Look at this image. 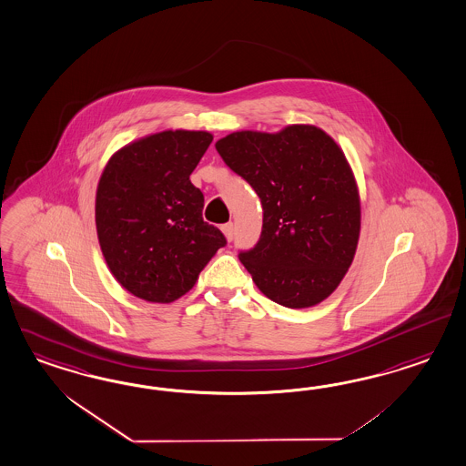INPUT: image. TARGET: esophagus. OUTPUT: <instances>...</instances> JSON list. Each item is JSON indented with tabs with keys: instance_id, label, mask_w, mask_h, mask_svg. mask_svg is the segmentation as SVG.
<instances>
[{
	"instance_id": "1",
	"label": "esophagus",
	"mask_w": 466,
	"mask_h": 466,
	"mask_svg": "<svg viewBox=\"0 0 466 466\" xmlns=\"http://www.w3.org/2000/svg\"><path fill=\"white\" fill-rule=\"evenodd\" d=\"M221 229H223V233H225V237H227L228 241H231L233 237H235V227H233V223H227V225H223Z\"/></svg>"
}]
</instances>
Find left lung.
<instances>
[{"mask_svg": "<svg viewBox=\"0 0 466 466\" xmlns=\"http://www.w3.org/2000/svg\"><path fill=\"white\" fill-rule=\"evenodd\" d=\"M216 149L262 202L260 239L238 255L255 286L286 308L327 299L360 241V190L344 151L309 124L272 134L237 131Z\"/></svg>", "mask_w": 466, "mask_h": 466, "instance_id": "obj_1", "label": "left lung"}]
</instances>
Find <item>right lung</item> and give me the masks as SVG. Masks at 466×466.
<instances>
[{
	"mask_svg": "<svg viewBox=\"0 0 466 466\" xmlns=\"http://www.w3.org/2000/svg\"><path fill=\"white\" fill-rule=\"evenodd\" d=\"M213 141L208 131L149 134L116 151L98 180L96 235L120 286L149 303L188 293L225 235L202 219L190 173Z\"/></svg>",
	"mask_w": 466,
	"mask_h": 466,
	"instance_id": "obj_1",
	"label": "right lung"
}]
</instances>
